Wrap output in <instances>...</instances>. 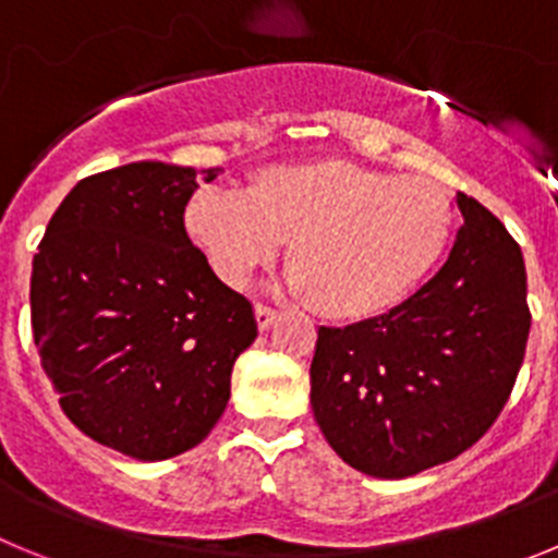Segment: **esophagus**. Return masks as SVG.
<instances>
[{
	"mask_svg": "<svg viewBox=\"0 0 558 558\" xmlns=\"http://www.w3.org/2000/svg\"><path fill=\"white\" fill-rule=\"evenodd\" d=\"M254 315H256V327H259V329H268L270 324L276 322V315H279V313H276L274 307H268V304H256Z\"/></svg>",
	"mask_w": 558,
	"mask_h": 558,
	"instance_id": "34e87169",
	"label": "esophagus"
}]
</instances>
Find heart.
I'll return each instance as SVG.
<instances>
[{"label": "heart", "instance_id": "heart-1", "mask_svg": "<svg viewBox=\"0 0 558 558\" xmlns=\"http://www.w3.org/2000/svg\"><path fill=\"white\" fill-rule=\"evenodd\" d=\"M456 211L427 179L347 159L265 167L245 192H198L186 231L231 288L290 240L288 288L332 322H366L402 304L445 259Z\"/></svg>", "mask_w": 558, "mask_h": 558}]
</instances>
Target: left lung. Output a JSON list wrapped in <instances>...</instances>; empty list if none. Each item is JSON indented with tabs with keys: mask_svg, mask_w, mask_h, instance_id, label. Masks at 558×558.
<instances>
[{
	"mask_svg": "<svg viewBox=\"0 0 558 558\" xmlns=\"http://www.w3.org/2000/svg\"><path fill=\"white\" fill-rule=\"evenodd\" d=\"M447 263L386 315L322 327L310 366L315 422L349 466L416 475L470 450L509 402L529 343L525 263L506 226L458 192Z\"/></svg>",
	"mask_w": 558,
	"mask_h": 558,
	"instance_id": "left-lung-1",
	"label": "left lung"
}]
</instances>
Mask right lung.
<instances>
[{
	"mask_svg": "<svg viewBox=\"0 0 558 558\" xmlns=\"http://www.w3.org/2000/svg\"><path fill=\"white\" fill-rule=\"evenodd\" d=\"M215 170L133 161L72 186L33 256L29 313L41 366L77 430L165 461L201 445L254 343L245 295L220 282L184 229Z\"/></svg>",
	"mask_w": 558,
	"mask_h": 558,
	"instance_id": "obj_1",
	"label": "right lung"
}]
</instances>
